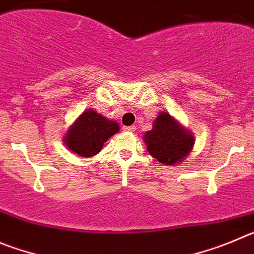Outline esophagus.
I'll use <instances>...</instances> for the list:
<instances>
[{
  "instance_id": "obj_1",
  "label": "esophagus",
  "mask_w": 254,
  "mask_h": 254,
  "mask_svg": "<svg viewBox=\"0 0 254 254\" xmlns=\"http://www.w3.org/2000/svg\"><path fill=\"white\" fill-rule=\"evenodd\" d=\"M123 129H124L125 131H135V127H134V125H131V127H124Z\"/></svg>"
}]
</instances>
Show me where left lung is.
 Masks as SVG:
<instances>
[{"label": "left lung", "instance_id": "left-lung-1", "mask_svg": "<svg viewBox=\"0 0 254 254\" xmlns=\"http://www.w3.org/2000/svg\"><path fill=\"white\" fill-rule=\"evenodd\" d=\"M144 141L149 154L164 164L182 162L193 147V136L167 113L155 119L153 129L145 132Z\"/></svg>", "mask_w": 254, "mask_h": 254}]
</instances>
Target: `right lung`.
<instances>
[{"label":"right lung","mask_w":254,"mask_h":254,"mask_svg":"<svg viewBox=\"0 0 254 254\" xmlns=\"http://www.w3.org/2000/svg\"><path fill=\"white\" fill-rule=\"evenodd\" d=\"M119 129L115 122L107 120L93 110L84 111L69 127L64 143L81 157H92L101 150L105 141L116 134Z\"/></svg>","instance_id":"add662e5"}]
</instances>
